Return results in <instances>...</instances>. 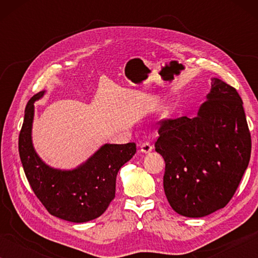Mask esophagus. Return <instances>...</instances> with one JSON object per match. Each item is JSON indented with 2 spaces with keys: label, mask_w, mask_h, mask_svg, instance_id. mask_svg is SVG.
Wrapping results in <instances>:
<instances>
[{
  "label": "esophagus",
  "mask_w": 258,
  "mask_h": 258,
  "mask_svg": "<svg viewBox=\"0 0 258 258\" xmlns=\"http://www.w3.org/2000/svg\"><path fill=\"white\" fill-rule=\"evenodd\" d=\"M153 150V146L149 142H143L142 144H141V151L144 154L147 153H150V151Z\"/></svg>",
  "instance_id": "obj_1"
}]
</instances>
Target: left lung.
<instances>
[{
	"instance_id": "left-lung-1",
	"label": "left lung",
	"mask_w": 258,
	"mask_h": 258,
	"mask_svg": "<svg viewBox=\"0 0 258 258\" xmlns=\"http://www.w3.org/2000/svg\"><path fill=\"white\" fill-rule=\"evenodd\" d=\"M196 117L160 122L155 150L165 162L164 192L176 213L203 217L224 208L237 190L251 154V136L237 90L211 80Z\"/></svg>"
}]
</instances>
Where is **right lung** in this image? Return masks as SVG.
Returning a JSON list of instances; mask_svg holds the SVG:
<instances>
[{
  "instance_id": "1",
  "label": "right lung",
  "mask_w": 258,
  "mask_h": 258,
  "mask_svg": "<svg viewBox=\"0 0 258 258\" xmlns=\"http://www.w3.org/2000/svg\"><path fill=\"white\" fill-rule=\"evenodd\" d=\"M27 103L19 136V153L24 174L33 191L48 213L61 220L82 223L100 217L115 197L116 176L136 153V144H104L86 163L72 171L48 167L35 153L31 143L34 102Z\"/></svg>"
}]
</instances>
